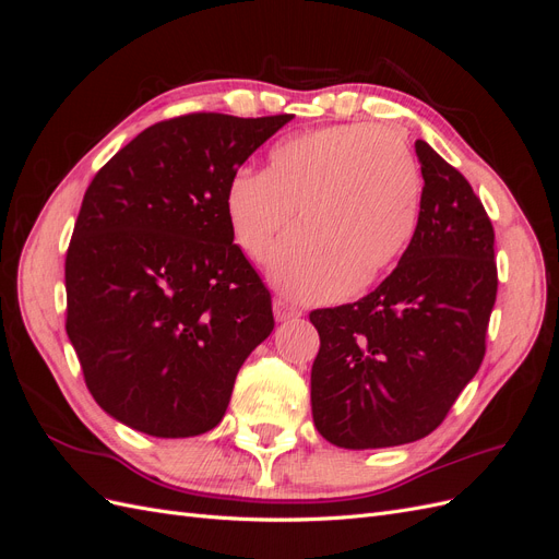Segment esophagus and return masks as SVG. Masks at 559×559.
I'll return each mask as SVG.
<instances>
[{"label": "esophagus", "instance_id": "1", "mask_svg": "<svg viewBox=\"0 0 559 559\" xmlns=\"http://www.w3.org/2000/svg\"><path fill=\"white\" fill-rule=\"evenodd\" d=\"M273 310H275V319H277V321L296 319V317H300V314H302V310H300V308L292 306V302H289V300H284V298H275V302H273Z\"/></svg>", "mask_w": 559, "mask_h": 559}]
</instances>
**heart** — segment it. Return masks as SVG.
<instances>
[{"label":"heart","instance_id":"1","mask_svg":"<svg viewBox=\"0 0 559 559\" xmlns=\"http://www.w3.org/2000/svg\"><path fill=\"white\" fill-rule=\"evenodd\" d=\"M421 175L392 128L329 126L270 148L263 173H238L224 212L235 245L265 261L298 212L270 280L286 296L321 300L378 282L417 228Z\"/></svg>","mask_w":559,"mask_h":559}]
</instances>
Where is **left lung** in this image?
<instances>
[{
  "label": "left lung",
  "instance_id": "left-lung-1",
  "mask_svg": "<svg viewBox=\"0 0 559 559\" xmlns=\"http://www.w3.org/2000/svg\"><path fill=\"white\" fill-rule=\"evenodd\" d=\"M417 228L376 292L312 310V417L329 443L392 448L429 436L485 357L497 300L495 228L471 183L425 142Z\"/></svg>",
  "mask_w": 559,
  "mask_h": 559
}]
</instances>
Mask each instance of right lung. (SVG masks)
Returning <instances> with one entry per match:
<instances>
[{
	"instance_id": "right-lung-1",
	"label": "right lung",
	"mask_w": 559,
	"mask_h": 559,
	"mask_svg": "<svg viewBox=\"0 0 559 559\" xmlns=\"http://www.w3.org/2000/svg\"><path fill=\"white\" fill-rule=\"evenodd\" d=\"M289 114H186L140 132L95 175L64 259L67 335L99 408L158 438L226 415L275 329L273 300L224 212L226 186Z\"/></svg>"
}]
</instances>
